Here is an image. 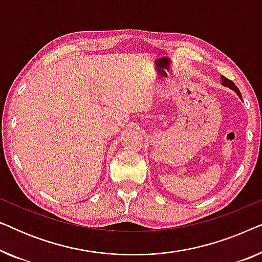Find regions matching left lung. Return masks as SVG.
<instances>
[{"label":"left lung","mask_w":262,"mask_h":262,"mask_svg":"<svg viewBox=\"0 0 262 262\" xmlns=\"http://www.w3.org/2000/svg\"><path fill=\"white\" fill-rule=\"evenodd\" d=\"M221 80H222V83H223V85H225V87H229L230 89H232V91H234L236 94H237L239 98L242 99V95H241V93H239V91H238V88L236 87L235 85V83L232 81H230V80H228L227 77H224V76H221Z\"/></svg>","instance_id":"1"}]
</instances>
